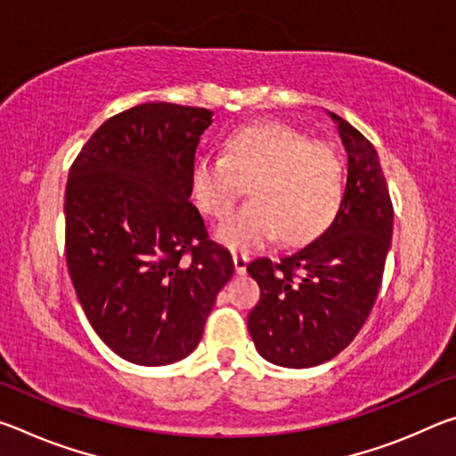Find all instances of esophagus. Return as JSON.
<instances>
[{
  "label": "esophagus",
  "instance_id": "34e87169",
  "mask_svg": "<svg viewBox=\"0 0 456 456\" xmlns=\"http://www.w3.org/2000/svg\"><path fill=\"white\" fill-rule=\"evenodd\" d=\"M247 261H249V257H247L245 253H239V251L233 253V264H235L237 275H245V272H247Z\"/></svg>",
  "mask_w": 456,
  "mask_h": 456
}]
</instances>
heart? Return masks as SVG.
Returning <instances> with one entry per match:
<instances>
[{
    "instance_id": "1",
    "label": "heart",
    "mask_w": 456,
    "mask_h": 456,
    "mask_svg": "<svg viewBox=\"0 0 456 456\" xmlns=\"http://www.w3.org/2000/svg\"><path fill=\"white\" fill-rule=\"evenodd\" d=\"M191 187L199 209L215 219L227 217L247 187L251 200L215 237L231 249L251 251L275 235L285 245L318 237L342 205L344 168L331 146L264 120L229 133L223 157H199Z\"/></svg>"
}]
</instances>
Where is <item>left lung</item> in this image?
<instances>
[{"mask_svg": "<svg viewBox=\"0 0 456 456\" xmlns=\"http://www.w3.org/2000/svg\"><path fill=\"white\" fill-rule=\"evenodd\" d=\"M330 117L348 154L334 221L277 261L259 257L247 265L261 289L247 328L261 356L285 368L323 364L356 338L372 312L392 241L395 209L378 152L350 122Z\"/></svg>", "mask_w": 456, "mask_h": 456, "instance_id": "1", "label": "left lung"}]
</instances>
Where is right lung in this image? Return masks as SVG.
<instances>
[{
	"instance_id": "right-lung-1",
	"label": "right lung",
	"mask_w": 456,
	"mask_h": 456,
	"mask_svg": "<svg viewBox=\"0 0 456 456\" xmlns=\"http://www.w3.org/2000/svg\"><path fill=\"white\" fill-rule=\"evenodd\" d=\"M207 108L146 102L108 118L66 184V261L100 339L141 366L197 348L235 265L191 203Z\"/></svg>"
}]
</instances>
